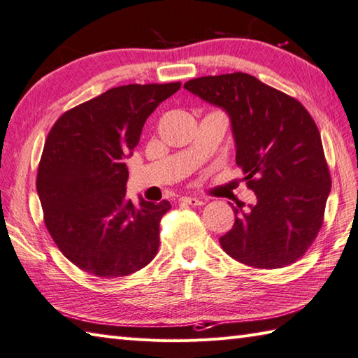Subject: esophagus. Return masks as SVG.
<instances>
[{
	"instance_id": "obj_1",
	"label": "esophagus",
	"mask_w": 358,
	"mask_h": 358,
	"mask_svg": "<svg viewBox=\"0 0 358 358\" xmlns=\"http://www.w3.org/2000/svg\"><path fill=\"white\" fill-rule=\"evenodd\" d=\"M180 201L189 204V206H201L203 204V201L200 199H195V196H181Z\"/></svg>"
}]
</instances>
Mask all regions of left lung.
I'll return each instance as SVG.
<instances>
[{"label":"left lung","instance_id":"8db88e82","mask_svg":"<svg viewBox=\"0 0 358 358\" xmlns=\"http://www.w3.org/2000/svg\"><path fill=\"white\" fill-rule=\"evenodd\" d=\"M185 89L226 110L237 164L257 195L234 208L220 245L250 268L278 269L305 255L323 224L331 175L315 121L299 100L249 73L189 80Z\"/></svg>","mask_w":358,"mask_h":358}]
</instances>
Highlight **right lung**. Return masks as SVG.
Masks as SVG:
<instances>
[{
	"label": "right lung",
	"mask_w": 358,
	"mask_h": 358,
	"mask_svg": "<svg viewBox=\"0 0 358 358\" xmlns=\"http://www.w3.org/2000/svg\"><path fill=\"white\" fill-rule=\"evenodd\" d=\"M181 87L127 85L64 112L45 138L36 191L44 223L67 260L101 278L140 271L157 255L163 200L126 196L127 167L143 126Z\"/></svg>",
	"instance_id": "add662e5"
}]
</instances>
